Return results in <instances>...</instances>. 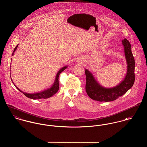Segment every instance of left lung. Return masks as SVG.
Returning a JSON list of instances; mask_svg holds the SVG:
<instances>
[{
  "label": "left lung",
  "instance_id": "1",
  "mask_svg": "<svg viewBox=\"0 0 147 147\" xmlns=\"http://www.w3.org/2000/svg\"><path fill=\"white\" fill-rule=\"evenodd\" d=\"M121 42L124 46L127 64L125 77L118 85L112 88H105L97 82L90 71L86 69V90L91 99L99 102L113 101L124 95L133 86L135 80V61L131 52V45L126 38L123 39Z\"/></svg>",
  "mask_w": 147,
  "mask_h": 147
}]
</instances>
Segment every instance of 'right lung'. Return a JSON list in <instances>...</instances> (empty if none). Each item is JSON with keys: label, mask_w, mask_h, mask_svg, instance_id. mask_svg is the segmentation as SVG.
<instances>
[{"label": "right lung", "mask_w": 147, "mask_h": 147, "mask_svg": "<svg viewBox=\"0 0 147 147\" xmlns=\"http://www.w3.org/2000/svg\"><path fill=\"white\" fill-rule=\"evenodd\" d=\"M18 45L16 47V48H14V51L13 52V54H12V55H14V52L16 51V49H17L18 47ZM68 67V66H64L62 68H61L58 71V73H57V75H56V77L55 78V80H54V82L52 86L46 90H44V91H42L41 92H39V93H33V94H30V93H26L25 92H23V91H22L20 89H19L18 88L17 86H16L11 78V80L13 82V83L14 84V85L16 86V87L18 89L20 92H22V93H23L24 95L26 96V97L29 98H30V99H47V98H50L53 95H54L55 93H57V92L59 90V80H58V79H59V76L60 75L61 73L64 71L65 69H66Z\"/></svg>", "instance_id": "right-lung-1"}]
</instances>
